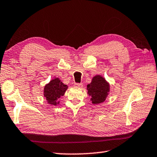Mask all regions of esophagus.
<instances>
[{
    "mask_svg": "<svg viewBox=\"0 0 157 157\" xmlns=\"http://www.w3.org/2000/svg\"><path fill=\"white\" fill-rule=\"evenodd\" d=\"M74 86H77V87L82 88V86H83V84H82V83H75Z\"/></svg>",
    "mask_w": 157,
    "mask_h": 157,
    "instance_id": "1",
    "label": "esophagus"
}]
</instances>
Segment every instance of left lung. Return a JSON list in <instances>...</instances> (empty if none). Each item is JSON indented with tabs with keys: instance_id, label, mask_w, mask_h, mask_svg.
<instances>
[{
	"instance_id": "8db88e82",
	"label": "left lung",
	"mask_w": 157,
	"mask_h": 157,
	"mask_svg": "<svg viewBox=\"0 0 157 157\" xmlns=\"http://www.w3.org/2000/svg\"><path fill=\"white\" fill-rule=\"evenodd\" d=\"M88 94L90 96L93 104H99L104 102L109 92V85L102 77H94L91 84L87 86Z\"/></svg>"
}]
</instances>
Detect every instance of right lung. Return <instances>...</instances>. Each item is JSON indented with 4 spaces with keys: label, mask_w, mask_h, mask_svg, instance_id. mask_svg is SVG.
I'll use <instances>...</instances> for the list:
<instances>
[{
    "label": "right lung",
    "mask_w": 157,
    "mask_h": 157,
    "mask_svg": "<svg viewBox=\"0 0 157 157\" xmlns=\"http://www.w3.org/2000/svg\"><path fill=\"white\" fill-rule=\"evenodd\" d=\"M67 86L63 84L60 79H52L44 87V94L50 105H56L59 103V98L64 95Z\"/></svg>",
    "instance_id": "1"
}]
</instances>
